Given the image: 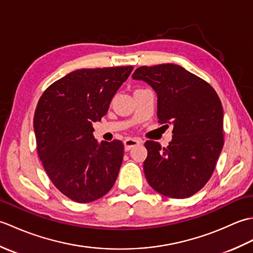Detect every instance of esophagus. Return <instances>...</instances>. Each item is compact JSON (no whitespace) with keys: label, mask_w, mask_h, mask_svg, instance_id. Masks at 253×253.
Masks as SVG:
<instances>
[{"label":"esophagus","mask_w":253,"mask_h":253,"mask_svg":"<svg viewBox=\"0 0 253 253\" xmlns=\"http://www.w3.org/2000/svg\"><path fill=\"white\" fill-rule=\"evenodd\" d=\"M140 143H141V141L138 140V139L127 138L126 140H124V147H125L126 151H129L130 149H132L133 147H136V146H139Z\"/></svg>","instance_id":"obj_1"}]
</instances>
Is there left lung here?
I'll return each instance as SVG.
<instances>
[{
  "label": "left lung",
  "instance_id": "obj_1",
  "mask_svg": "<svg viewBox=\"0 0 253 253\" xmlns=\"http://www.w3.org/2000/svg\"><path fill=\"white\" fill-rule=\"evenodd\" d=\"M158 94V118L173 124L166 148L148 140L143 162L146 178L155 191L169 198L191 197L211 178L224 144L223 106L206 80L175 64L141 66L132 75Z\"/></svg>",
  "mask_w": 253,
  "mask_h": 253
}]
</instances>
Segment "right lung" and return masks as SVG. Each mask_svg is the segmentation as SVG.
<instances>
[{
  "instance_id": "right-lung-1",
  "label": "right lung",
  "mask_w": 253,
  "mask_h": 253,
  "mask_svg": "<svg viewBox=\"0 0 253 253\" xmlns=\"http://www.w3.org/2000/svg\"><path fill=\"white\" fill-rule=\"evenodd\" d=\"M132 69H77L53 83L38 102L34 117L38 155L53 185L73 201L98 200L115 184L124 144L99 143L92 124L106 114Z\"/></svg>"
}]
</instances>
